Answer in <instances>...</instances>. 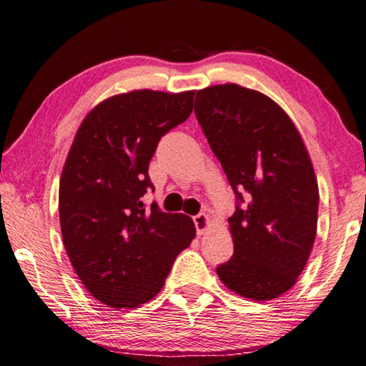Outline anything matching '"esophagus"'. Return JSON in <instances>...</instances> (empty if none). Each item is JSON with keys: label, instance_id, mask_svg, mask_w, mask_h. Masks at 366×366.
<instances>
[{"label": "esophagus", "instance_id": "obj_1", "mask_svg": "<svg viewBox=\"0 0 366 366\" xmlns=\"http://www.w3.org/2000/svg\"><path fill=\"white\" fill-rule=\"evenodd\" d=\"M193 220H194L197 234H202L209 228V217L206 214H197Z\"/></svg>", "mask_w": 366, "mask_h": 366}]
</instances>
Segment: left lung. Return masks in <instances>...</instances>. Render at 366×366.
Listing matches in <instances>:
<instances>
[{"instance_id":"8db88e82","label":"left lung","mask_w":366,"mask_h":366,"mask_svg":"<svg viewBox=\"0 0 366 366\" xmlns=\"http://www.w3.org/2000/svg\"><path fill=\"white\" fill-rule=\"evenodd\" d=\"M194 112L238 199L228 219L234 254L217 274L242 297H280L317 234L318 184L304 141L277 102L236 83L199 89Z\"/></svg>"}]
</instances>
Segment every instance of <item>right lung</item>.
I'll use <instances>...</instances> for the list:
<instances>
[{"label": "right lung", "instance_id": "obj_1", "mask_svg": "<svg viewBox=\"0 0 366 366\" xmlns=\"http://www.w3.org/2000/svg\"><path fill=\"white\" fill-rule=\"evenodd\" d=\"M194 92L134 89L89 111L59 183L64 247L81 285L114 309L146 304L162 290L177 255L196 236L193 220L141 197L159 139L193 112Z\"/></svg>", "mask_w": 366, "mask_h": 366}]
</instances>
